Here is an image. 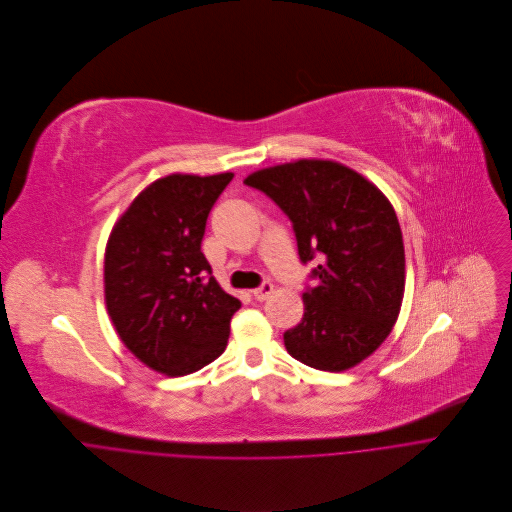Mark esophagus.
<instances>
[{
	"label": "esophagus",
	"mask_w": 512,
	"mask_h": 512,
	"mask_svg": "<svg viewBox=\"0 0 512 512\" xmlns=\"http://www.w3.org/2000/svg\"><path fill=\"white\" fill-rule=\"evenodd\" d=\"M253 297L257 299V301H265L271 293H273V283L271 281H263L259 287H255L253 291Z\"/></svg>",
	"instance_id": "34e87169"
}]
</instances>
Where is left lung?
Returning a JSON list of instances; mask_svg holds the SVG:
<instances>
[{"instance_id": "obj_1", "label": "left lung", "mask_w": 512, "mask_h": 512, "mask_svg": "<svg viewBox=\"0 0 512 512\" xmlns=\"http://www.w3.org/2000/svg\"><path fill=\"white\" fill-rule=\"evenodd\" d=\"M291 221L303 265L317 261L303 319L283 333L301 364L344 372L372 356L392 331L404 297V241L394 207L356 170L297 160L243 181Z\"/></svg>"}]
</instances>
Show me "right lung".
I'll list each match as a JSON object with an SVG mask.
<instances>
[{"label": "right lung", "instance_id": "1", "mask_svg": "<svg viewBox=\"0 0 512 512\" xmlns=\"http://www.w3.org/2000/svg\"><path fill=\"white\" fill-rule=\"evenodd\" d=\"M233 173L168 175L114 225L104 255L108 315L124 346L166 376L217 360L241 301L221 289L201 251L207 217Z\"/></svg>", "mask_w": 512, "mask_h": 512}]
</instances>
